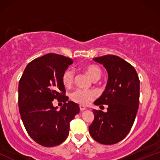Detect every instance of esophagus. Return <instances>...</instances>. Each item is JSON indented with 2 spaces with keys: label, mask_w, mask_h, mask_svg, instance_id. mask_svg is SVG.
Segmentation results:
<instances>
[{
  "label": "esophagus",
  "mask_w": 160,
  "mask_h": 160,
  "mask_svg": "<svg viewBox=\"0 0 160 160\" xmlns=\"http://www.w3.org/2000/svg\"><path fill=\"white\" fill-rule=\"evenodd\" d=\"M80 111H85L86 108V107H84V106L80 105Z\"/></svg>",
  "instance_id": "obj_1"
}]
</instances>
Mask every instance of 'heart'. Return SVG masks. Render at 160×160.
I'll list each match as a JSON object with an SVG mask.
<instances>
[{
    "label": "heart",
    "instance_id": "heart-1",
    "mask_svg": "<svg viewBox=\"0 0 160 160\" xmlns=\"http://www.w3.org/2000/svg\"><path fill=\"white\" fill-rule=\"evenodd\" d=\"M86 72L89 75L92 80H98L102 76V71L98 65L94 64H89L84 67ZM74 79V71L72 68H68L64 71L62 76V81L65 87L69 88L73 84ZM71 98L77 103L86 105L90 101L94 98V93L90 91L81 90V89H76L71 94Z\"/></svg>",
    "mask_w": 160,
    "mask_h": 160
}]
</instances>
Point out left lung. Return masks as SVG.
I'll list each match as a JSON object with an SVG mask.
<instances>
[{
    "label": "left lung",
    "instance_id": "left-lung-1",
    "mask_svg": "<svg viewBox=\"0 0 160 160\" xmlns=\"http://www.w3.org/2000/svg\"><path fill=\"white\" fill-rule=\"evenodd\" d=\"M102 64L108 74L105 90L94 102L108 104V111L93 110L94 120L89 131L95 141L113 144L122 141L131 130L139 106L140 80L132 65L113 55L93 58Z\"/></svg>",
    "mask_w": 160,
    "mask_h": 160
}]
</instances>
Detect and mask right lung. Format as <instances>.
I'll use <instances>...</instances> for the list:
<instances>
[{"label":"right lung","mask_w":160,"mask_h":160,"mask_svg":"<svg viewBox=\"0 0 160 160\" xmlns=\"http://www.w3.org/2000/svg\"><path fill=\"white\" fill-rule=\"evenodd\" d=\"M72 59L49 53L32 61L25 68L19 83V108L28 134L43 147L64 142L69 134L70 122L80 112L78 104L69 101L62 76ZM64 103L57 111L52 101Z\"/></svg>","instance_id":"obj_1"}]
</instances>
